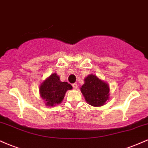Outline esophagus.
I'll return each instance as SVG.
<instances>
[{
  "instance_id": "esophagus-1",
  "label": "esophagus",
  "mask_w": 148,
  "mask_h": 148,
  "mask_svg": "<svg viewBox=\"0 0 148 148\" xmlns=\"http://www.w3.org/2000/svg\"><path fill=\"white\" fill-rule=\"evenodd\" d=\"M72 86L75 89H76L77 88V84H76V83H74V84H73Z\"/></svg>"
}]
</instances>
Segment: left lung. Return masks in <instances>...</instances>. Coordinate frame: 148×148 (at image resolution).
Listing matches in <instances>:
<instances>
[{
	"label": "left lung",
	"instance_id": "1",
	"mask_svg": "<svg viewBox=\"0 0 148 148\" xmlns=\"http://www.w3.org/2000/svg\"><path fill=\"white\" fill-rule=\"evenodd\" d=\"M81 92L88 103L95 107L104 105L108 99V85L94 75H89L84 79Z\"/></svg>",
	"mask_w": 148,
	"mask_h": 148
}]
</instances>
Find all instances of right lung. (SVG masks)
I'll list each match as a JSON object with an SVG mask.
<instances>
[{"label": "right lung", "instance_id": "right-lung-1", "mask_svg": "<svg viewBox=\"0 0 148 148\" xmlns=\"http://www.w3.org/2000/svg\"><path fill=\"white\" fill-rule=\"evenodd\" d=\"M72 89V86L66 82H61L59 77L53 73L45 80L40 87L41 97L45 101L47 106H55L60 103L66 91Z\"/></svg>", "mask_w": 148, "mask_h": 148}]
</instances>
